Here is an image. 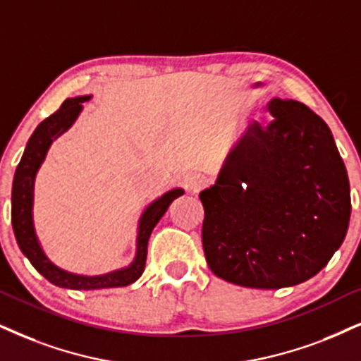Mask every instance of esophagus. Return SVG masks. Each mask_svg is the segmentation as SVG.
Returning <instances> with one entry per match:
<instances>
[{
    "mask_svg": "<svg viewBox=\"0 0 361 361\" xmlns=\"http://www.w3.org/2000/svg\"><path fill=\"white\" fill-rule=\"evenodd\" d=\"M207 185V176L200 175V173H193V175H190L188 180H186V188H188L191 193H198V191H202Z\"/></svg>",
    "mask_w": 361,
    "mask_h": 361,
    "instance_id": "obj_1",
    "label": "esophagus"
}]
</instances>
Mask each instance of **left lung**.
<instances>
[{
    "label": "left lung",
    "mask_w": 361,
    "mask_h": 361,
    "mask_svg": "<svg viewBox=\"0 0 361 361\" xmlns=\"http://www.w3.org/2000/svg\"><path fill=\"white\" fill-rule=\"evenodd\" d=\"M216 183L200 193L208 267L240 286L278 290L317 275L343 243L351 202L330 128L307 104L273 98Z\"/></svg>",
    "instance_id": "left-lung-1"
}]
</instances>
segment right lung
I'll return each mask as SVG.
<instances>
[{"label":"right lung","instance_id":"obj_1","mask_svg":"<svg viewBox=\"0 0 361 361\" xmlns=\"http://www.w3.org/2000/svg\"><path fill=\"white\" fill-rule=\"evenodd\" d=\"M90 97H78L68 98L65 103L59 106L58 111H54L51 116L43 120L31 135V138L26 145L25 153H23L20 165L16 168L15 180H13V191H11V223L18 245L21 252L30 259L31 264L38 270L41 275L51 281L53 285L61 286V288L71 290H99V288H118V286H128L138 280L141 273L145 270L148 253V240L152 235L153 228L157 226L159 218L165 214L173 200L183 195V190L176 188L168 191L153 202L145 209L140 220L138 230V250H136L135 262L128 268L116 270L102 276H81L73 275L54 264L47 258L38 243V238L35 235L33 228V186L35 176L38 168L47 157L49 145L63 135L75 123L81 111V103L88 102Z\"/></svg>","mask_w":361,"mask_h":361}]
</instances>
